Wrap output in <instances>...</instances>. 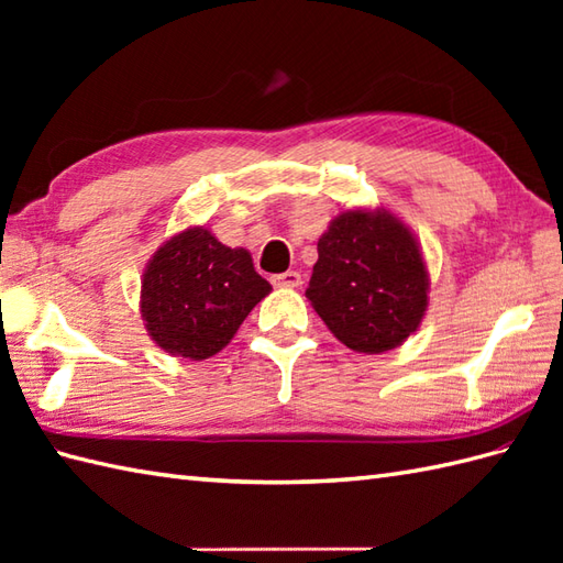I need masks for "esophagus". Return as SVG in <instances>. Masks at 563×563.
<instances>
[{
  "label": "esophagus",
  "instance_id": "obj_1",
  "mask_svg": "<svg viewBox=\"0 0 563 563\" xmlns=\"http://www.w3.org/2000/svg\"><path fill=\"white\" fill-rule=\"evenodd\" d=\"M273 285L275 288H300L302 275L297 271H285V273L273 275Z\"/></svg>",
  "mask_w": 563,
  "mask_h": 563
}]
</instances>
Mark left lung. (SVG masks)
<instances>
[{
    "mask_svg": "<svg viewBox=\"0 0 563 563\" xmlns=\"http://www.w3.org/2000/svg\"><path fill=\"white\" fill-rule=\"evenodd\" d=\"M307 300L343 345L375 355L421 327L430 278L416 234L377 208L343 210L321 234Z\"/></svg>",
    "mask_w": 563,
    "mask_h": 563,
    "instance_id": "8db88e82",
    "label": "left lung"
}]
</instances>
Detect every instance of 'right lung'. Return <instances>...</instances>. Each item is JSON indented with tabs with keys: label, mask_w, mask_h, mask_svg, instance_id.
Wrapping results in <instances>:
<instances>
[{
	"label": "right lung",
	"mask_w": 563,
	"mask_h": 563,
	"mask_svg": "<svg viewBox=\"0 0 563 563\" xmlns=\"http://www.w3.org/2000/svg\"><path fill=\"white\" fill-rule=\"evenodd\" d=\"M271 290L246 249L224 246L206 227H188L150 258L142 273L140 314L162 351L206 361L234 339Z\"/></svg>",
	"instance_id": "obj_1"
}]
</instances>
